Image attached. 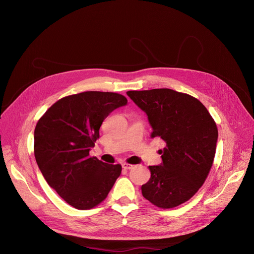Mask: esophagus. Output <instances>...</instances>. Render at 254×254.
Wrapping results in <instances>:
<instances>
[{
  "mask_svg": "<svg viewBox=\"0 0 254 254\" xmlns=\"http://www.w3.org/2000/svg\"><path fill=\"white\" fill-rule=\"evenodd\" d=\"M122 166H123V168H125V170H130V168L133 167L132 164H129V163H126V162L123 163Z\"/></svg>",
  "mask_w": 254,
  "mask_h": 254,
  "instance_id": "esophagus-1",
  "label": "esophagus"
}]
</instances>
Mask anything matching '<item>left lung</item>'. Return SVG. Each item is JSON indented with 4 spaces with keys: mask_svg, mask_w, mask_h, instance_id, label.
<instances>
[{
    "mask_svg": "<svg viewBox=\"0 0 254 254\" xmlns=\"http://www.w3.org/2000/svg\"><path fill=\"white\" fill-rule=\"evenodd\" d=\"M127 95L146 112L151 137L166 146L162 163L149 166L150 179L142 195L160 209H173L193 197L213 165L218 130L210 112L197 98L172 89L128 91Z\"/></svg>",
    "mask_w": 254,
    "mask_h": 254,
    "instance_id": "obj_1",
    "label": "left lung"
}]
</instances>
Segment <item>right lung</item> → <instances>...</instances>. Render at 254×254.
<instances>
[{"mask_svg":"<svg viewBox=\"0 0 254 254\" xmlns=\"http://www.w3.org/2000/svg\"><path fill=\"white\" fill-rule=\"evenodd\" d=\"M127 98L113 92L87 91L60 98L38 121L34 153L49 186L77 210L103 202L122 172L89 151L99 137V128Z\"/></svg>","mask_w":254,"mask_h":254,"instance_id":"right-lung-1","label":"right lung"}]
</instances>
